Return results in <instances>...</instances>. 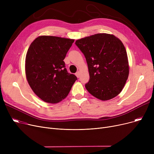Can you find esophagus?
<instances>
[{"label": "esophagus", "instance_id": "34e87169", "mask_svg": "<svg viewBox=\"0 0 154 154\" xmlns=\"http://www.w3.org/2000/svg\"><path fill=\"white\" fill-rule=\"evenodd\" d=\"M75 75L79 78L80 77V72H77L75 73Z\"/></svg>", "mask_w": 154, "mask_h": 154}]
</instances>
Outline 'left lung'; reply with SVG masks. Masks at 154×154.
Here are the masks:
<instances>
[{
  "label": "left lung",
  "instance_id": "8db88e82",
  "mask_svg": "<svg viewBox=\"0 0 154 154\" xmlns=\"http://www.w3.org/2000/svg\"><path fill=\"white\" fill-rule=\"evenodd\" d=\"M84 54L90 79L85 88L102 100L115 97L122 91L128 79L129 68L125 48L116 36L97 34L76 40Z\"/></svg>",
  "mask_w": 154,
  "mask_h": 154
}]
</instances>
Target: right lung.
<instances>
[{
    "label": "right lung",
    "instance_id": "add662e5",
    "mask_svg": "<svg viewBox=\"0 0 154 154\" xmlns=\"http://www.w3.org/2000/svg\"><path fill=\"white\" fill-rule=\"evenodd\" d=\"M74 40L40 36L30 44L26 58V74L32 91L45 102L65 99L77 80L66 68L63 60Z\"/></svg>",
    "mask_w": 154,
    "mask_h": 154
}]
</instances>
